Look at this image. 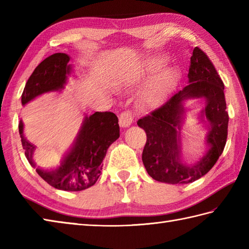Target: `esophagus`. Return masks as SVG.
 I'll return each instance as SVG.
<instances>
[{
	"instance_id": "1",
	"label": "esophagus",
	"mask_w": 249,
	"mask_h": 249,
	"mask_svg": "<svg viewBox=\"0 0 249 249\" xmlns=\"http://www.w3.org/2000/svg\"><path fill=\"white\" fill-rule=\"evenodd\" d=\"M134 121V113L130 111H123L119 115V124L122 127H128Z\"/></svg>"
}]
</instances>
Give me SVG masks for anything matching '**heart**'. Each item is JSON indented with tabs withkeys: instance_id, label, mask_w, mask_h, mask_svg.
I'll return each instance as SVG.
<instances>
[{
	"instance_id": "obj_1",
	"label": "heart",
	"mask_w": 249,
	"mask_h": 249,
	"mask_svg": "<svg viewBox=\"0 0 249 249\" xmlns=\"http://www.w3.org/2000/svg\"><path fill=\"white\" fill-rule=\"evenodd\" d=\"M160 60H151L147 64L137 71L133 76L134 83H141L151 72L160 67ZM176 83V75L170 68H163L157 71L153 75L142 91V100L145 105H155L165 98L171 92Z\"/></svg>"
}]
</instances>
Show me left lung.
Segmentation results:
<instances>
[{"label": "left lung", "mask_w": 249, "mask_h": 249, "mask_svg": "<svg viewBox=\"0 0 249 249\" xmlns=\"http://www.w3.org/2000/svg\"><path fill=\"white\" fill-rule=\"evenodd\" d=\"M187 86L137 122L146 134L142 161L150 177L158 182L186 184L208 173L223 153L228 136L229 115L226 111L224 82L212 61L198 47L190 57ZM202 98L206 107L198 118L207 124L203 151L186 158L184 131L189 120L186 104Z\"/></svg>", "instance_id": "obj_1"}]
</instances>
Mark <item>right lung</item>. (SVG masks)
Masks as SVG:
<instances>
[{"mask_svg":"<svg viewBox=\"0 0 249 249\" xmlns=\"http://www.w3.org/2000/svg\"><path fill=\"white\" fill-rule=\"evenodd\" d=\"M68 62L70 56L65 53H54L46 57L25 84L21 95L22 105L41 94L57 91L64 87L66 75H70L71 71ZM19 134L26 160L41 178L54 188L80 192L96 183L108 147L120 137V126L118 116L113 112L106 111L86 115L71 145L60 160L49 167L38 165L34 160L35 145L25 138L22 121L19 123Z\"/></svg>","mask_w":249,"mask_h":249,"instance_id":"right-lung-1","label":"right lung"}]
</instances>
